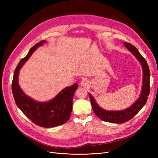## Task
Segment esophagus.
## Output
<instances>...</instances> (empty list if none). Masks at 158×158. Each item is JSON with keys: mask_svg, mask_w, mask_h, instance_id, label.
I'll use <instances>...</instances> for the list:
<instances>
[{"mask_svg": "<svg viewBox=\"0 0 158 158\" xmlns=\"http://www.w3.org/2000/svg\"><path fill=\"white\" fill-rule=\"evenodd\" d=\"M80 84L82 85V86H86V85H87V81L85 80H83L81 81Z\"/></svg>", "mask_w": 158, "mask_h": 158, "instance_id": "34e87169", "label": "esophagus"}]
</instances>
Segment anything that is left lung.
I'll return each instance as SVG.
<instances>
[{
  "mask_svg": "<svg viewBox=\"0 0 158 158\" xmlns=\"http://www.w3.org/2000/svg\"><path fill=\"white\" fill-rule=\"evenodd\" d=\"M124 45L136 56V58L140 62L143 69V79L142 88L140 97L131 106L121 111H107L100 107L95 101L93 96L89 93V96L91 104L94 111L96 116L101 120L112 123H124L131 120L139 112L141 109L146 104L148 95L150 94V72L149 66L145 59L142 56L138 50L132 44L127 42H123Z\"/></svg>",
  "mask_w": 158,
  "mask_h": 158,
  "instance_id": "left-lung-1",
  "label": "left lung"
}]
</instances>
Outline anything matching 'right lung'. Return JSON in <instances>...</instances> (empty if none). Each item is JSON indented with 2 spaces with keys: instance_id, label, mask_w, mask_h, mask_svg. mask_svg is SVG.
<instances>
[{
  "instance_id": "1",
  "label": "right lung",
  "mask_w": 158,
  "mask_h": 158,
  "mask_svg": "<svg viewBox=\"0 0 158 158\" xmlns=\"http://www.w3.org/2000/svg\"><path fill=\"white\" fill-rule=\"evenodd\" d=\"M44 43H46L45 40L35 44L24 58L19 62L14 73L12 91L17 106L28 118L40 127L52 128L63 125L69 119L73 109L74 92L78 85L75 83L71 86L64 88L48 102L35 101L23 92L18 84L19 71L34 51Z\"/></svg>"
}]
</instances>
